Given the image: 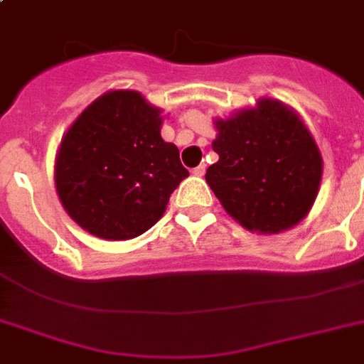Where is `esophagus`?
Returning <instances> with one entry per match:
<instances>
[{
	"mask_svg": "<svg viewBox=\"0 0 364 364\" xmlns=\"http://www.w3.org/2000/svg\"><path fill=\"white\" fill-rule=\"evenodd\" d=\"M193 173H194V176H198V177L204 176V173H205V164L196 166V168H194V170H193Z\"/></svg>",
	"mask_w": 364,
	"mask_h": 364,
	"instance_id": "obj_1",
	"label": "esophagus"
}]
</instances>
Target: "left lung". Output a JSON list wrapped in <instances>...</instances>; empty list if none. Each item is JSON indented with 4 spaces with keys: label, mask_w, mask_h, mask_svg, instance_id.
Segmentation results:
<instances>
[{
    "label": "left lung",
    "mask_w": 364,
    "mask_h": 364,
    "mask_svg": "<svg viewBox=\"0 0 364 364\" xmlns=\"http://www.w3.org/2000/svg\"><path fill=\"white\" fill-rule=\"evenodd\" d=\"M213 151L219 160L205 181L223 208L247 230L276 234L310 211L319 191L323 162L310 132L276 100H260L223 121Z\"/></svg>",
    "instance_id": "8db88e82"
}]
</instances>
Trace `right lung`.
I'll return each instance as SVG.
<instances>
[{"label":"right lung","instance_id":"right-lung-1","mask_svg":"<svg viewBox=\"0 0 364 364\" xmlns=\"http://www.w3.org/2000/svg\"><path fill=\"white\" fill-rule=\"evenodd\" d=\"M160 111L134 90L100 96L73 122L56 156V191L77 225L105 240L153 227L188 176Z\"/></svg>","mask_w":364,"mask_h":364}]
</instances>
